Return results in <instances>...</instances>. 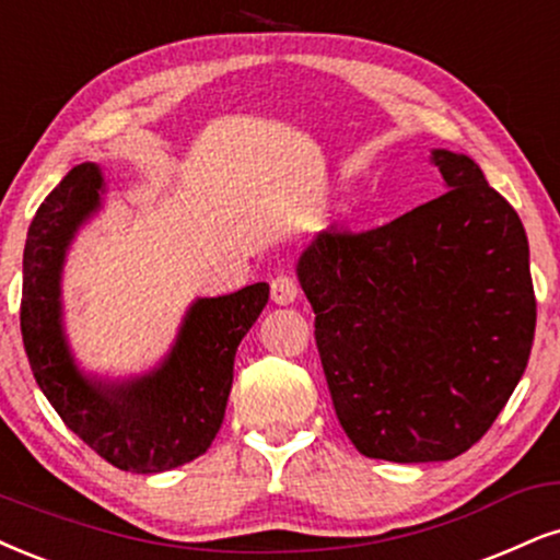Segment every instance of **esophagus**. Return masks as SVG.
I'll return each mask as SVG.
<instances>
[{"mask_svg":"<svg viewBox=\"0 0 560 560\" xmlns=\"http://www.w3.org/2000/svg\"><path fill=\"white\" fill-rule=\"evenodd\" d=\"M269 293H272L275 303L288 306V303L299 299V282H295L291 275H278V278L269 282Z\"/></svg>","mask_w":560,"mask_h":560,"instance_id":"1","label":"esophagus"}]
</instances>
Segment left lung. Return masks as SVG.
Instances as JSON below:
<instances>
[{"mask_svg": "<svg viewBox=\"0 0 560 560\" xmlns=\"http://www.w3.org/2000/svg\"><path fill=\"white\" fill-rule=\"evenodd\" d=\"M382 228L322 231L299 282L342 431L371 459L446 462L486 436L527 369L537 303L520 215L472 158Z\"/></svg>", "mask_w": 560, "mask_h": 560, "instance_id": "obj_1", "label": "left lung"}]
</instances>
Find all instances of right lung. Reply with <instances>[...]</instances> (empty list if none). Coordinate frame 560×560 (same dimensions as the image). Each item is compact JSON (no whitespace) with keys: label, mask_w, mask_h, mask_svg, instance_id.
<instances>
[{"label":"right lung","mask_w":560,"mask_h":560,"mask_svg":"<svg viewBox=\"0 0 560 560\" xmlns=\"http://www.w3.org/2000/svg\"><path fill=\"white\" fill-rule=\"evenodd\" d=\"M106 191L95 163L74 165L40 202L23 252L20 332L33 376L69 431L127 472H163L210 448L225 418L238 342L269 299L267 282L197 299L155 371L127 382L85 376L61 327V267Z\"/></svg>","instance_id":"add662e5"}]
</instances>
